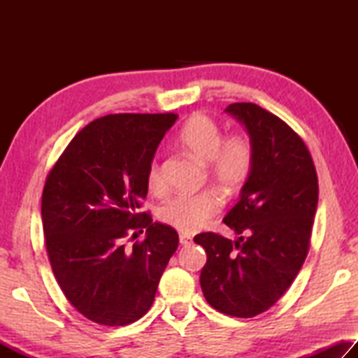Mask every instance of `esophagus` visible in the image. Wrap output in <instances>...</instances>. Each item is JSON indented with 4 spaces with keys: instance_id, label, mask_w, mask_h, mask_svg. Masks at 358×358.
Instances as JSON below:
<instances>
[{
    "instance_id": "34e87169",
    "label": "esophagus",
    "mask_w": 358,
    "mask_h": 358,
    "mask_svg": "<svg viewBox=\"0 0 358 358\" xmlns=\"http://www.w3.org/2000/svg\"><path fill=\"white\" fill-rule=\"evenodd\" d=\"M180 243L183 245V246L191 245L192 243V237H191V235H187V234H180Z\"/></svg>"
}]
</instances>
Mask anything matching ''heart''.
<instances>
[{"mask_svg":"<svg viewBox=\"0 0 358 358\" xmlns=\"http://www.w3.org/2000/svg\"><path fill=\"white\" fill-rule=\"evenodd\" d=\"M180 143L207 166L210 183L224 194L237 192L245 185L252 169V145L243 136L224 138L222 129L207 115L192 117L180 132ZM147 185L151 192L166 191L161 162L153 159L147 172ZM221 210V199L213 191L192 196H177L161 208V220L167 226L183 234H194L207 226Z\"/></svg>","mask_w":358,"mask_h":358,"instance_id":"b5f03b06","label":"heart"}]
</instances>
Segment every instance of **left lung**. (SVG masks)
<instances>
[{
	"instance_id": "8db88e82",
	"label": "left lung",
	"mask_w": 358,
	"mask_h": 358,
	"mask_svg": "<svg viewBox=\"0 0 358 358\" xmlns=\"http://www.w3.org/2000/svg\"><path fill=\"white\" fill-rule=\"evenodd\" d=\"M226 112L245 124L254 151L240 201L224 217L240 237L205 232L194 241L207 252L201 271L207 301L227 316L254 317L281 299L305 262L317 173L305 142L276 115L252 102H235Z\"/></svg>"
}]
</instances>
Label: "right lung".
<instances>
[{"instance_id": "right-lung-1", "label": "right lung", "mask_w": 358, "mask_h": 358, "mask_svg": "<svg viewBox=\"0 0 358 358\" xmlns=\"http://www.w3.org/2000/svg\"><path fill=\"white\" fill-rule=\"evenodd\" d=\"M177 118L117 113L94 120L47 175L41 215L48 260L66 299L96 324L141 319L178 248L177 230L138 213L150 162ZM143 228V242L125 245Z\"/></svg>"}]
</instances>
